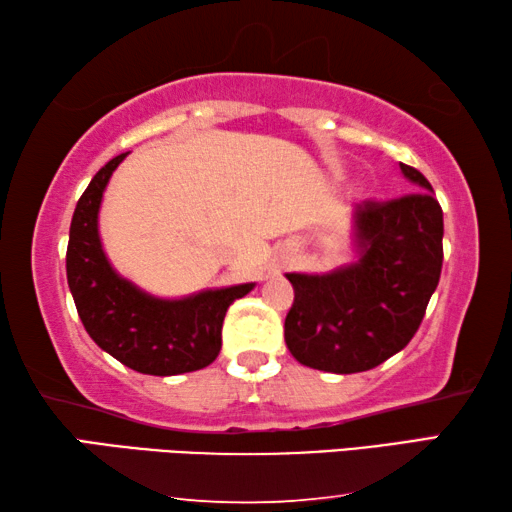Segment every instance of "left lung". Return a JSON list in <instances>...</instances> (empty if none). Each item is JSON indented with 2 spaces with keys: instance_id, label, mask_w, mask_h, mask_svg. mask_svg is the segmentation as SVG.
Wrapping results in <instances>:
<instances>
[{
  "instance_id": "1",
  "label": "left lung",
  "mask_w": 512,
  "mask_h": 512,
  "mask_svg": "<svg viewBox=\"0 0 512 512\" xmlns=\"http://www.w3.org/2000/svg\"><path fill=\"white\" fill-rule=\"evenodd\" d=\"M418 192L354 207L359 259L332 273H287L293 305L284 341L302 366L352 375L409 345L443 268V210L418 169L400 162Z\"/></svg>"
}]
</instances>
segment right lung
I'll use <instances>...</instances> for the list:
<instances>
[{
    "instance_id": "right-lung-1",
    "label": "right lung",
    "mask_w": 512,
    "mask_h": 512,
    "mask_svg": "<svg viewBox=\"0 0 512 512\" xmlns=\"http://www.w3.org/2000/svg\"><path fill=\"white\" fill-rule=\"evenodd\" d=\"M128 153L97 171L76 203L69 225L67 284L85 332L110 357L142 375H183L219 357L225 311L255 284L205 289L167 300L135 287L108 262L99 237L103 192Z\"/></svg>"
}]
</instances>
